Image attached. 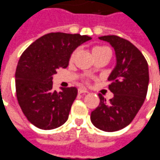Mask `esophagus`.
<instances>
[{"label":"esophagus","instance_id":"34e87169","mask_svg":"<svg viewBox=\"0 0 160 160\" xmlns=\"http://www.w3.org/2000/svg\"><path fill=\"white\" fill-rule=\"evenodd\" d=\"M88 92V91H86L85 89H82V88H79L78 89V93H87Z\"/></svg>","mask_w":160,"mask_h":160}]
</instances>
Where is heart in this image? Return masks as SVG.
<instances>
[{
    "label": "heart",
    "mask_w": 160,
    "mask_h": 160,
    "mask_svg": "<svg viewBox=\"0 0 160 160\" xmlns=\"http://www.w3.org/2000/svg\"><path fill=\"white\" fill-rule=\"evenodd\" d=\"M107 52H109V53H110V51H109V49H108V48H106V47H96V48H92V53L93 57L97 56L98 54L107 53ZM76 54H77V50L74 51V52L71 53L70 58H69V61H70V62H73V61H74V59L76 57ZM82 82H83L84 84H89V83H90V79L87 78H84L82 79Z\"/></svg>",
    "instance_id": "heart-1"
}]
</instances>
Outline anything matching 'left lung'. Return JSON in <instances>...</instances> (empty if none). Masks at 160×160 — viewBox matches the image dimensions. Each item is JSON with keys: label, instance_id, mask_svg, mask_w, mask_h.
<instances>
[{"label": "left lung", "instance_id": "obj_1", "mask_svg": "<svg viewBox=\"0 0 160 160\" xmlns=\"http://www.w3.org/2000/svg\"><path fill=\"white\" fill-rule=\"evenodd\" d=\"M114 48L117 64L108 80L113 93L109 101L99 93V104L91 113V121L98 129L113 132L128 126L144 102L149 84L147 61L138 48L115 35L99 37Z\"/></svg>", "mask_w": 160, "mask_h": 160}]
</instances>
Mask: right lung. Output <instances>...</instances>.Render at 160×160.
<instances>
[{"label": "right lung", "instance_id": "add662e5", "mask_svg": "<svg viewBox=\"0 0 160 160\" xmlns=\"http://www.w3.org/2000/svg\"><path fill=\"white\" fill-rule=\"evenodd\" d=\"M90 39L86 35L51 32L38 38L22 53L16 70L17 98L34 126L48 130L66 122L78 89L52 91V75L67 68L73 51Z\"/></svg>", "mask_w": 160, "mask_h": 160}]
</instances>
